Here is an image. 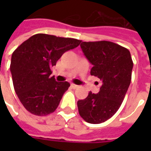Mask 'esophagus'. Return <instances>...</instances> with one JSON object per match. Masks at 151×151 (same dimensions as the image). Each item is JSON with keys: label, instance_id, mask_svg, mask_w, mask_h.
Returning a JSON list of instances; mask_svg holds the SVG:
<instances>
[{"label": "esophagus", "instance_id": "34e87169", "mask_svg": "<svg viewBox=\"0 0 151 151\" xmlns=\"http://www.w3.org/2000/svg\"><path fill=\"white\" fill-rule=\"evenodd\" d=\"M71 87H72L73 89H77V88H79V86L75 84H71Z\"/></svg>", "mask_w": 151, "mask_h": 151}]
</instances>
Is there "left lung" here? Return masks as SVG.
I'll list each match as a JSON object with an SVG mask.
<instances>
[{
    "mask_svg": "<svg viewBox=\"0 0 151 151\" xmlns=\"http://www.w3.org/2000/svg\"><path fill=\"white\" fill-rule=\"evenodd\" d=\"M81 48L93 65L91 75L102 81L97 94L91 91L77 101L79 114L89 124H101L119 110L131 82L133 60L128 49L110 41L82 42Z\"/></svg>",
    "mask_w": 151,
    "mask_h": 151,
    "instance_id": "8db88e82",
    "label": "left lung"
}]
</instances>
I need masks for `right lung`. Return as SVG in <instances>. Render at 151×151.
Returning <instances> with one entry per match:
<instances>
[{
    "label": "right lung",
    "instance_id": "1",
    "mask_svg": "<svg viewBox=\"0 0 151 151\" xmlns=\"http://www.w3.org/2000/svg\"><path fill=\"white\" fill-rule=\"evenodd\" d=\"M81 40L38 33L24 41L12 55L10 70L15 91L29 113L46 116L58 107L70 83L57 82L51 67Z\"/></svg>",
    "mask_w": 151,
    "mask_h": 151
}]
</instances>
